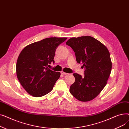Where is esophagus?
<instances>
[{"instance_id": "34e87169", "label": "esophagus", "mask_w": 129, "mask_h": 129, "mask_svg": "<svg viewBox=\"0 0 129 129\" xmlns=\"http://www.w3.org/2000/svg\"><path fill=\"white\" fill-rule=\"evenodd\" d=\"M60 73H61V74H63V75H67V74H68L67 73H65V72H63V71H62Z\"/></svg>"}]
</instances>
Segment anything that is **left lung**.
Segmentation results:
<instances>
[{
	"label": "left lung",
	"mask_w": 129,
	"mask_h": 129,
	"mask_svg": "<svg viewBox=\"0 0 129 129\" xmlns=\"http://www.w3.org/2000/svg\"><path fill=\"white\" fill-rule=\"evenodd\" d=\"M66 44L75 52L77 62L83 64L85 67L84 77L73 74L75 80L70 91L80 101H90L104 88L110 75V53L105 45L90 36L72 38Z\"/></svg>",
	"instance_id": "1"
}]
</instances>
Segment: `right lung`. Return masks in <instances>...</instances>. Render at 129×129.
Returning a JSON list of instances; mask_svg holds the SVG:
<instances>
[{"label":"right lung","mask_w":129,"mask_h":129,"mask_svg":"<svg viewBox=\"0 0 129 129\" xmlns=\"http://www.w3.org/2000/svg\"><path fill=\"white\" fill-rule=\"evenodd\" d=\"M67 38H49L25 46L20 53L16 64L17 76L23 88L33 97H40L49 93L60 72L50 70L54 63L57 46Z\"/></svg>","instance_id":"right-lung-1"}]
</instances>
